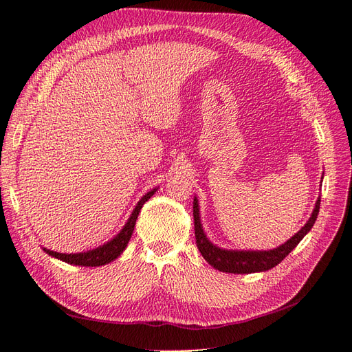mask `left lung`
Returning a JSON list of instances; mask_svg holds the SVG:
<instances>
[{
	"label": "left lung",
	"instance_id": "obj_1",
	"mask_svg": "<svg viewBox=\"0 0 352 352\" xmlns=\"http://www.w3.org/2000/svg\"><path fill=\"white\" fill-rule=\"evenodd\" d=\"M320 201L321 198L317 199L314 212H312L309 221L302 226V230L294 234L292 239L281 244L280 247L274 250H265V252H239V250H223L219 247L213 245L207 240V236L201 228V222H199V212H198V203L197 198H194V228H195V240L198 250L201 252L203 258L212 265L213 268L219 270L222 272H231V274H252V272H261L268 271L274 268L275 265H278L286 256L296 247L300 240L305 236L311 228L314 226L317 216L320 212Z\"/></svg>",
	"mask_w": 352,
	"mask_h": 352
}]
</instances>
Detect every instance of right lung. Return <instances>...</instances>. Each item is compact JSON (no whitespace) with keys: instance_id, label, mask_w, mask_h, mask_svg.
Returning <instances> with one entry per match:
<instances>
[{"instance_id":"add662e5","label":"right lung","mask_w":352,"mask_h":352,"mask_svg":"<svg viewBox=\"0 0 352 352\" xmlns=\"http://www.w3.org/2000/svg\"><path fill=\"white\" fill-rule=\"evenodd\" d=\"M157 189H153L148 194H145L144 197L140 198V201L138 203V206L133 210L130 219L127 221V223L124 225V228L120 231V234L117 236H113L111 241H108L107 244H103L98 249H93L90 252H84V253H58L53 252L49 249H44L45 253H49L53 258H58L66 263L71 265H81V267H100V265H107L109 262H112L113 259H117L118 256L122 253V250L127 247V243L130 240V236L133 234V230H135L136 225V219L140 213V208L144 206L148 199L155 194Z\"/></svg>"}]
</instances>
